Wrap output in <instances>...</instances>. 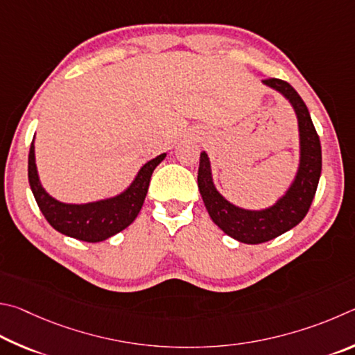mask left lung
Returning a JSON list of instances; mask_svg holds the SVG:
<instances>
[{
  "mask_svg": "<svg viewBox=\"0 0 355 355\" xmlns=\"http://www.w3.org/2000/svg\"><path fill=\"white\" fill-rule=\"evenodd\" d=\"M263 84L281 92L293 105L297 116L301 164L290 190L270 209L245 210L235 207L216 191L206 153L200 155V170H198V187L210 218L229 237L248 245H259L272 240L300 225L312 206L321 176V143L306 103L293 87L282 79L266 78Z\"/></svg>",
  "mask_w": 355,
  "mask_h": 355,
  "instance_id": "obj_1",
  "label": "left lung"
}]
</instances>
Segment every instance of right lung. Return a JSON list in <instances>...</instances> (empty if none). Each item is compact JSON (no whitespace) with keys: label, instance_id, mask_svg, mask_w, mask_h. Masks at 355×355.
<instances>
[{"label":"right lung","instance_id":"add662e5","mask_svg":"<svg viewBox=\"0 0 355 355\" xmlns=\"http://www.w3.org/2000/svg\"><path fill=\"white\" fill-rule=\"evenodd\" d=\"M164 159L165 154H160L143 165L134 182L121 195L89 204H64L49 196L40 185L33 141L28 157V178L37 206L55 231L76 240L96 243L121 232L137 218L146 198L154 168Z\"/></svg>","mask_w":355,"mask_h":355}]
</instances>
